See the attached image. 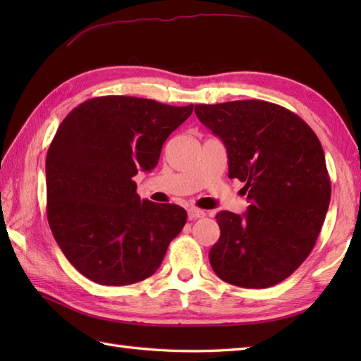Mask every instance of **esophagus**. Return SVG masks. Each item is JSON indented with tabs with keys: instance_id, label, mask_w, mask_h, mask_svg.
<instances>
[{
	"instance_id": "1",
	"label": "esophagus",
	"mask_w": 361,
	"mask_h": 361,
	"mask_svg": "<svg viewBox=\"0 0 361 361\" xmlns=\"http://www.w3.org/2000/svg\"><path fill=\"white\" fill-rule=\"evenodd\" d=\"M188 216H189L190 220H195V219L204 217L206 212L202 211V209H198V208H189V209H188Z\"/></svg>"
}]
</instances>
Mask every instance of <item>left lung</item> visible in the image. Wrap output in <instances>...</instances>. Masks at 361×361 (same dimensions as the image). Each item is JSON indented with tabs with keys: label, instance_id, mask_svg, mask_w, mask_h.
Instances as JSON below:
<instances>
[{
	"label": "left lung",
	"instance_id": "left-lung-1",
	"mask_svg": "<svg viewBox=\"0 0 361 361\" xmlns=\"http://www.w3.org/2000/svg\"><path fill=\"white\" fill-rule=\"evenodd\" d=\"M195 114L224 141L228 176L245 183L251 202L243 216H216L212 270L237 287L276 286L307 259L331 203L318 136L298 114L265 101L202 104Z\"/></svg>",
	"mask_w": 361,
	"mask_h": 361
}]
</instances>
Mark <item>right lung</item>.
<instances>
[{
  "instance_id": "right-lung-1",
  "label": "right lung",
  "mask_w": 361,
  "mask_h": 361,
  "mask_svg": "<svg viewBox=\"0 0 361 361\" xmlns=\"http://www.w3.org/2000/svg\"><path fill=\"white\" fill-rule=\"evenodd\" d=\"M192 110L102 96L59 126L46 155V212L60 250L85 278L119 287L159 268L188 214L141 200L133 176L158 164L164 141Z\"/></svg>"
}]
</instances>
